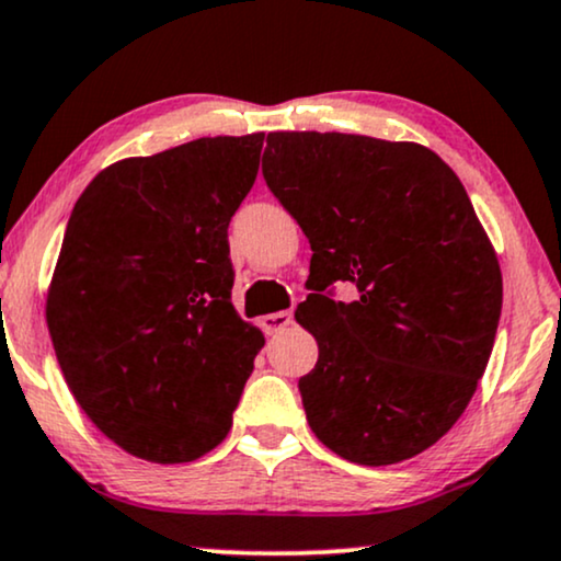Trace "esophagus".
<instances>
[{"label":"esophagus","instance_id":"obj_1","mask_svg":"<svg viewBox=\"0 0 561 561\" xmlns=\"http://www.w3.org/2000/svg\"><path fill=\"white\" fill-rule=\"evenodd\" d=\"M261 323H264L266 333H279L285 331L287 325H293V313H289V310H276V313H268L261 318Z\"/></svg>","mask_w":561,"mask_h":561}]
</instances>
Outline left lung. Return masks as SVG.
<instances>
[{"label": "left lung", "instance_id": "left-lung-1", "mask_svg": "<svg viewBox=\"0 0 561 561\" xmlns=\"http://www.w3.org/2000/svg\"><path fill=\"white\" fill-rule=\"evenodd\" d=\"M264 181L310 251L297 323L310 430L359 466L414 458L448 432L484 375L502 274L458 175L427 147L339 131H274ZM352 280V304L332 285Z\"/></svg>", "mask_w": 561, "mask_h": 561}]
</instances>
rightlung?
I'll list each match as a JSON object with an SVG mask.
<instances>
[{
  "mask_svg": "<svg viewBox=\"0 0 561 561\" xmlns=\"http://www.w3.org/2000/svg\"><path fill=\"white\" fill-rule=\"evenodd\" d=\"M261 147L194 139L105 168L77 198L46 323L77 403L131 456L188 463L230 432L264 346L232 308L228 243Z\"/></svg>",
  "mask_w": 561,
  "mask_h": 561,
  "instance_id": "1",
  "label": "right lung"
}]
</instances>
